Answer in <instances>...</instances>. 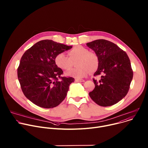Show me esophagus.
<instances>
[{
	"instance_id": "esophagus-1",
	"label": "esophagus",
	"mask_w": 148,
	"mask_h": 148,
	"mask_svg": "<svg viewBox=\"0 0 148 148\" xmlns=\"http://www.w3.org/2000/svg\"><path fill=\"white\" fill-rule=\"evenodd\" d=\"M75 81L79 82H82L85 81H84V79H75Z\"/></svg>"
}]
</instances>
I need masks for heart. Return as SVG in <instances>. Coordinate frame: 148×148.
<instances>
[{"label":"heart","instance_id":"heart-1","mask_svg":"<svg viewBox=\"0 0 148 148\" xmlns=\"http://www.w3.org/2000/svg\"><path fill=\"white\" fill-rule=\"evenodd\" d=\"M69 57L64 53L57 54L54 59L56 64L62 70H69L73 65V61H76L77 68L70 70L66 73L69 77L81 78L87 76L91 71L96 70L98 66V58L96 54L89 52L86 48L81 46L74 47L68 53Z\"/></svg>","mask_w":148,"mask_h":148}]
</instances>
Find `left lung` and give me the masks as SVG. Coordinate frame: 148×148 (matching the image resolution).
<instances>
[{
	"label": "left lung",
	"instance_id": "8db88e82",
	"mask_svg": "<svg viewBox=\"0 0 148 148\" xmlns=\"http://www.w3.org/2000/svg\"><path fill=\"white\" fill-rule=\"evenodd\" d=\"M98 58V67L94 75H101L97 81L93 79L94 90L91 98L102 107L113 105L127 94L133 78L130 60L124 51L110 41L99 39L87 43Z\"/></svg>",
	"mask_w": 148,
	"mask_h": 148
}]
</instances>
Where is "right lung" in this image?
<instances>
[{
    "label": "right lung",
    "mask_w": 148,
    "mask_h": 148,
    "mask_svg": "<svg viewBox=\"0 0 148 148\" xmlns=\"http://www.w3.org/2000/svg\"><path fill=\"white\" fill-rule=\"evenodd\" d=\"M71 48L51 40H43L26 51L21 58L17 69L21 88L25 97L37 106L54 108L65 99L74 78L61 77L63 71L54 59L57 54Z\"/></svg>",
    "instance_id": "obj_1"
}]
</instances>
